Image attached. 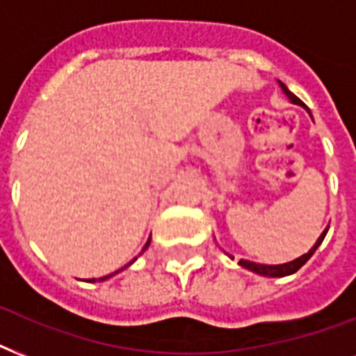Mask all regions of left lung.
I'll use <instances>...</instances> for the list:
<instances>
[{"label": "left lung", "instance_id": "left-lung-1", "mask_svg": "<svg viewBox=\"0 0 356 356\" xmlns=\"http://www.w3.org/2000/svg\"><path fill=\"white\" fill-rule=\"evenodd\" d=\"M279 85H281L282 92L286 94L290 102L296 103V105H301V107H305V103L301 102V99H299L298 96H293L292 92H290L286 88V85H282L281 81H279ZM305 108H307V107H305ZM327 231H329V229H325V231L321 233V236L318 238V242H316L314 245L310 248L309 253L301 254L299 259L292 260V262H286V264L270 266V264H257V262H251V260H243L242 259V260H240V262H238V264L242 266V268H245V270L253 271V273H259V275H264V277H286V275H292V273H296V271H298L299 268H301V266H303L305 262H307V260H309L310 257H312V254L316 253V249L320 248V243L323 242V238H325Z\"/></svg>", "mask_w": 356, "mask_h": 356}]
</instances>
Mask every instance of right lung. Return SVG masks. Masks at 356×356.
<instances>
[{"instance_id":"right-lung-1","label":"right lung","mask_w":356,"mask_h":356,"mask_svg":"<svg viewBox=\"0 0 356 356\" xmlns=\"http://www.w3.org/2000/svg\"><path fill=\"white\" fill-rule=\"evenodd\" d=\"M149 242H151V238H149V240H147V243H145V245H144V249H147V245H149ZM133 262H134V260H131V262H129V264H133ZM129 264H127V266H129ZM127 266H123V268H127ZM123 268H122V270H123ZM122 270H120V271H122ZM116 273H118V271H114V273H111V275L99 277V279H97V281H105V279H108V277L116 275ZM88 282H96V279H88Z\"/></svg>"}]
</instances>
